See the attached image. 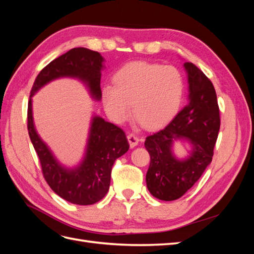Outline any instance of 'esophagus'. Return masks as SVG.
Instances as JSON below:
<instances>
[{"label":"esophagus","mask_w":254,"mask_h":254,"mask_svg":"<svg viewBox=\"0 0 254 254\" xmlns=\"http://www.w3.org/2000/svg\"><path fill=\"white\" fill-rule=\"evenodd\" d=\"M127 139H128L130 147H131V148L135 147V146L137 145V143H139V137H137L134 133H129L127 135Z\"/></svg>","instance_id":"34e87169"}]
</instances>
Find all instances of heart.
Masks as SVG:
<instances>
[{
    "mask_svg": "<svg viewBox=\"0 0 254 254\" xmlns=\"http://www.w3.org/2000/svg\"><path fill=\"white\" fill-rule=\"evenodd\" d=\"M113 86L102 90L105 111L122 124L131 114L149 129L167 124L179 111L184 79L178 68L147 61H133L114 73Z\"/></svg>",
    "mask_w": 254,
    "mask_h": 254,
    "instance_id": "obj_1",
    "label": "heart"
}]
</instances>
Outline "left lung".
Listing matches in <instances>:
<instances>
[{"mask_svg":"<svg viewBox=\"0 0 254 254\" xmlns=\"http://www.w3.org/2000/svg\"><path fill=\"white\" fill-rule=\"evenodd\" d=\"M189 103L165 128L148 135L145 147L150 156L146 184L160 200L172 201L183 196L212 162L220 127L217 96L213 83L194 64L186 63ZM192 145L190 156L178 160L173 155L174 140Z\"/></svg>","mask_w":254,"mask_h":254,"instance_id":"1","label":"left lung"}]
</instances>
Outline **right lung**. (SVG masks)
I'll use <instances>...</instances> for the list:
<instances>
[{
  "label": "right lung",
  "instance_id": "obj_1",
  "mask_svg": "<svg viewBox=\"0 0 254 254\" xmlns=\"http://www.w3.org/2000/svg\"><path fill=\"white\" fill-rule=\"evenodd\" d=\"M104 58L98 52L75 48L43 67L33 84L27 108V129L40 160L45 181L64 200L79 205L93 204L108 193L115 160L129 149L123 129L101 117L92 119L87 150L82 162L75 168L61 165L38 135L33 119L32 97L48 82L60 77L78 78L88 87L94 99L102 98L101 71Z\"/></svg>",
  "mask_w": 254,
  "mask_h": 254
}]
</instances>
